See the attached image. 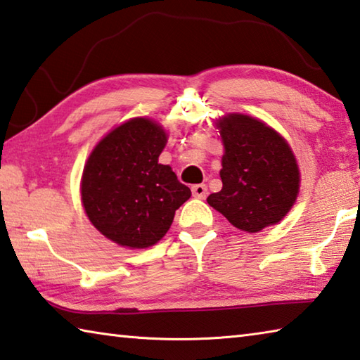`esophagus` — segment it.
<instances>
[{"label":"esophagus","instance_id":"obj_1","mask_svg":"<svg viewBox=\"0 0 360 360\" xmlns=\"http://www.w3.org/2000/svg\"><path fill=\"white\" fill-rule=\"evenodd\" d=\"M191 191H193V196L198 198V199H205L207 194H209V191H207V186L202 185V184L194 185V186L191 188Z\"/></svg>","mask_w":360,"mask_h":360}]
</instances>
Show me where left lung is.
I'll return each mask as SVG.
<instances>
[{"label":"left lung","instance_id":"8db88e82","mask_svg":"<svg viewBox=\"0 0 360 360\" xmlns=\"http://www.w3.org/2000/svg\"><path fill=\"white\" fill-rule=\"evenodd\" d=\"M224 143L221 191L207 198L237 229L259 232L285 218L299 193L294 153L259 120L231 113L218 122Z\"/></svg>","mask_w":360,"mask_h":360}]
</instances>
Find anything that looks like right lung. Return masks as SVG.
I'll list each match as a JSON object with an SVG mask.
<instances>
[{"label":"right lung","mask_w":360,"mask_h":360,"mask_svg":"<svg viewBox=\"0 0 360 360\" xmlns=\"http://www.w3.org/2000/svg\"><path fill=\"white\" fill-rule=\"evenodd\" d=\"M167 136L147 118L110 131L91 151L82 202L101 234L122 247L147 248L166 236L175 210L191 198L172 169L158 162Z\"/></svg>","instance_id":"1"}]
</instances>
